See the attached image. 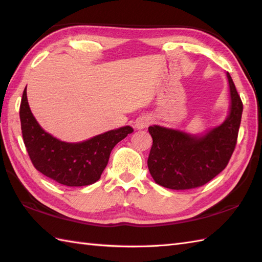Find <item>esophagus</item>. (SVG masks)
Here are the masks:
<instances>
[{
    "label": "esophagus",
    "mask_w": 262,
    "mask_h": 262,
    "mask_svg": "<svg viewBox=\"0 0 262 262\" xmlns=\"http://www.w3.org/2000/svg\"><path fill=\"white\" fill-rule=\"evenodd\" d=\"M149 118H147V117H140L136 120V128H138V129H144V128H146L148 125H149Z\"/></svg>",
    "instance_id": "34e87169"
}]
</instances>
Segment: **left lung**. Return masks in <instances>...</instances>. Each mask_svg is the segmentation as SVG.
<instances>
[{"instance_id": "1", "label": "left lung", "mask_w": 262, "mask_h": 262, "mask_svg": "<svg viewBox=\"0 0 262 262\" xmlns=\"http://www.w3.org/2000/svg\"><path fill=\"white\" fill-rule=\"evenodd\" d=\"M230 114L223 124L203 136L189 135L161 126H149L153 145L148 155L149 173L158 185L187 190L204 186L223 171L236 145L243 103L229 72Z\"/></svg>"}]
</instances>
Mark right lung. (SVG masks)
I'll return each instance as SVG.
<instances>
[{"instance_id":"obj_1","label":"right lung","mask_w":262,"mask_h":262,"mask_svg":"<svg viewBox=\"0 0 262 262\" xmlns=\"http://www.w3.org/2000/svg\"><path fill=\"white\" fill-rule=\"evenodd\" d=\"M22 137L33 166L51 179L69 187L98 181L118 142L133 133L130 126L105 132L81 143H66L48 134L33 117L25 89L20 104Z\"/></svg>"}]
</instances>
